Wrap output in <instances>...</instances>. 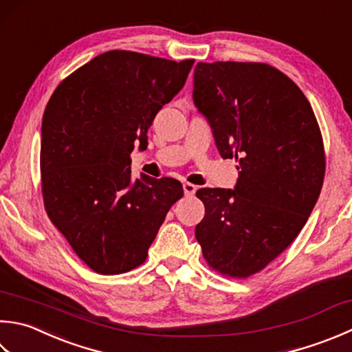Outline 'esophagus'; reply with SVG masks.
<instances>
[{"label":"esophagus","instance_id":"1","mask_svg":"<svg viewBox=\"0 0 352 352\" xmlns=\"http://www.w3.org/2000/svg\"><path fill=\"white\" fill-rule=\"evenodd\" d=\"M183 190H184V195L190 197V195H194L195 192H197V186L192 184V183H184L183 184Z\"/></svg>","mask_w":352,"mask_h":352}]
</instances>
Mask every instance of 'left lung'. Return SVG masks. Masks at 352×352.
Returning a JSON list of instances; mask_svg holds the SVG:
<instances>
[{"mask_svg":"<svg viewBox=\"0 0 352 352\" xmlns=\"http://www.w3.org/2000/svg\"><path fill=\"white\" fill-rule=\"evenodd\" d=\"M192 96L219 154L239 163L233 190H197L206 215L195 238L212 270L245 279L293 243L318 201L319 123L300 88L263 62H198Z\"/></svg>","mask_w":352,"mask_h":352,"instance_id":"left-lung-1","label":"left lung"}]
</instances>
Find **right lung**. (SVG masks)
<instances>
[{
	"label": "right lung",
	"instance_id": "right-lung-1",
	"mask_svg": "<svg viewBox=\"0 0 352 352\" xmlns=\"http://www.w3.org/2000/svg\"><path fill=\"white\" fill-rule=\"evenodd\" d=\"M182 62L111 50L60 82L48 100L41 140V188L50 221L100 274L142 265L166 213L183 197L174 178L131 180L134 144L183 88Z\"/></svg>",
	"mask_w": 352,
	"mask_h": 352
}]
</instances>
